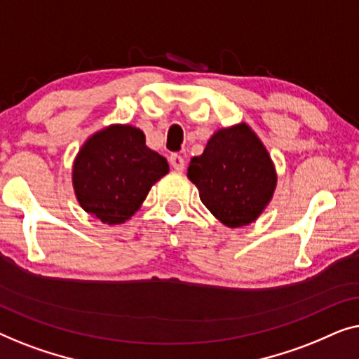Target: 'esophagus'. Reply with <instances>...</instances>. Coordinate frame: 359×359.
<instances>
[{
	"label": "esophagus",
	"instance_id": "1",
	"mask_svg": "<svg viewBox=\"0 0 359 359\" xmlns=\"http://www.w3.org/2000/svg\"><path fill=\"white\" fill-rule=\"evenodd\" d=\"M169 163H170V165H172V169L179 170V172H182V170L185 169V159L182 158L180 154H170Z\"/></svg>",
	"mask_w": 359,
	"mask_h": 359
}]
</instances>
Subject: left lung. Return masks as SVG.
Masks as SVG:
<instances>
[{
  "label": "left lung",
  "instance_id": "1",
  "mask_svg": "<svg viewBox=\"0 0 359 359\" xmlns=\"http://www.w3.org/2000/svg\"><path fill=\"white\" fill-rule=\"evenodd\" d=\"M187 175L221 223L241 228L259 218L273 196L276 174L269 151L249 125L218 130Z\"/></svg>",
  "mask_w": 359,
  "mask_h": 359
}]
</instances>
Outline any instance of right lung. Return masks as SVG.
Instances as JSON below:
<instances>
[{
	"instance_id": "obj_1",
	"label": "right lung",
	"mask_w": 359,
	"mask_h": 359,
	"mask_svg": "<svg viewBox=\"0 0 359 359\" xmlns=\"http://www.w3.org/2000/svg\"><path fill=\"white\" fill-rule=\"evenodd\" d=\"M168 172V161L146 146L143 131L112 125L79 149L73 165L74 194L90 216L105 224H122Z\"/></svg>"
}]
</instances>
